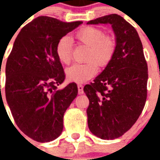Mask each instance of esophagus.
<instances>
[{
  "label": "esophagus",
  "instance_id": "obj_1",
  "mask_svg": "<svg viewBox=\"0 0 160 160\" xmlns=\"http://www.w3.org/2000/svg\"><path fill=\"white\" fill-rule=\"evenodd\" d=\"M78 92L79 94H83V86L81 85V84H78Z\"/></svg>",
  "mask_w": 160,
  "mask_h": 160
}]
</instances>
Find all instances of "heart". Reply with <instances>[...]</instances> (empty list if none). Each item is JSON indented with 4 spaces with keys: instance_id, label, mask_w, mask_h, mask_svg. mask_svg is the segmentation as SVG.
Listing matches in <instances>:
<instances>
[{
    "instance_id": "obj_1",
    "label": "heart",
    "mask_w": 160,
    "mask_h": 160,
    "mask_svg": "<svg viewBox=\"0 0 160 160\" xmlns=\"http://www.w3.org/2000/svg\"><path fill=\"white\" fill-rule=\"evenodd\" d=\"M77 40L89 47L86 63H75L66 69L68 80L77 83L86 82L96 75L100 67L107 66L117 49V40L114 37L104 34L101 28L96 26H86L75 34ZM56 54L60 62L68 65L72 61L73 46L68 37L61 38L56 46Z\"/></svg>"
}]
</instances>
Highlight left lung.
Returning a JSON list of instances; mask_svg holds the SVG:
<instances>
[{"label": "left lung", "mask_w": 160, "mask_h": 160, "mask_svg": "<svg viewBox=\"0 0 160 160\" xmlns=\"http://www.w3.org/2000/svg\"><path fill=\"white\" fill-rule=\"evenodd\" d=\"M88 24H111L117 37L111 62L93 82L84 87L89 99V129L100 139L113 140L129 130L143 111L148 96V64L136 30L122 17L110 14Z\"/></svg>", "instance_id": "1"}]
</instances>
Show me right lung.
Returning a JSON list of instances; mask_svg holds the SVG:
<instances>
[{"instance_id": "add662e5", "label": "right lung", "mask_w": 160, "mask_h": 160, "mask_svg": "<svg viewBox=\"0 0 160 160\" xmlns=\"http://www.w3.org/2000/svg\"><path fill=\"white\" fill-rule=\"evenodd\" d=\"M81 24L38 17L20 30L8 56L7 102L17 126L34 141L48 142L62 134L64 113L78 94L74 82L58 89L65 73L56 46L61 38Z\"/></svg>"}]
</instances>
